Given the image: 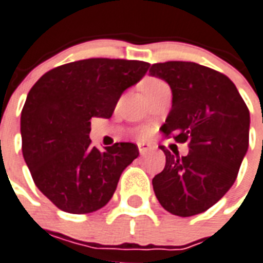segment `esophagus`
Wrapping results in <instances>:
<instances>
[{"instance_id": "esophagus-1", "label": "esophagus", "mask_w": 263, "mask_h": 263, "mask_svg": "<svg viewBox=\"0 0 263 263\" xmlns=\"http://www.w3.org/2000/svg\"><path fill=\"white\" fill-rule=\"evenodd\" d=\"M138 148H139L140 156H144V154H146V153H147L148 150L152 148V146L147 143H142V142H140V143H138Z\"/></svg>"}]
</instances>
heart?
Wrapping results in <instances>:
<instances>
[{"label":"heart","instance_id":"1","mask_svg":"<svg viewBox=\"0 0 263 263\" xmlns=\"http://www.w3.org/2000/svg\"><path fill=\"white\" fill-rule=\"evenodd\" d=\"M164 82H161V80L158 79H153V78H148V79H146L143 82V84H142V88H143V92H147V91L153 90L154 87H157V86H160V84H162ZM147 134V129H140V135L143 136Z\"/></svg>","mask_w":263,"mask_h":263}]
</instances>
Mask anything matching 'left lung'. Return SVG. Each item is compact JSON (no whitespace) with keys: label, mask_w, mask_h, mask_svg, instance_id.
<instances>
[{"label":"left lung","mask_w":263,"mask_h":263,"mask_svg":"<svg viewBox=\"0 0 263 263\" xmlns=\"http://www.w3.org/2000/svg\"><path fill=\"white\" fill-rule=\"evenodd\" d=\"M150 75L165 80L173 95L161 129L190 148L179 157L161 146L166 162L153 188L166 212L195 216L217 203L236 180L249 148V107L228 76L196 63L153 64Z\"/></svg>","instance_id":"obj_1"}]
</instances>
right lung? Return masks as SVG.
<instances>
[{"label":"right lung","mask_w":263,"mask_h":263,"mask_svg":"<svg viewBox=\"0 0 263 263\" xmlns=\"http://www.w3.org/2000/svg\"><path fill=\"white\" fill-rule=\"evenodd\" d=\"M148 63L88 59L46 72L32 86L20 119L22 150L35 185L63 212L86 214L113 196L138 146L91 144L92 117L109 119L121 94L136 84Z\"/></svg>","instance_id":"1"}]
</instances>
